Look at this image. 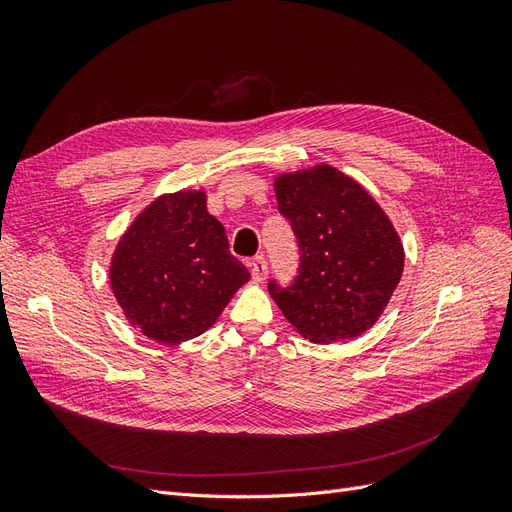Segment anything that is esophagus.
<instances>
[{
    "instance_id": "esophagus-1",
    "label": "esophagus",
    "mask_w": 512,
    "mask_h": 512,
    "mask_svg": "<svg viewBox=\"0 0 512 512\" xmlns=\"http://www.w3.org/2000/svg\"><path fill=\"white\" fill-rule=\"evenodd\" d=\"M250 271H252V280H254V282H262V280H265V277H267V271H269L267 260L262 258V256L252 258V260H250Z\"/></svg>"
}]
</instances>
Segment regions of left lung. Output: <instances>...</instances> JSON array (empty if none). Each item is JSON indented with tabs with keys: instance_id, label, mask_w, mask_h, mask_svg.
Segmentation results:
<instances>
[{
	"instance_id": "1",
	"label": "left lung",
	"mask_w": 512,
	"mask_h": 512,
	"mask_svg": "<svg viewBox=\"0 0 512 512\" xmlns=\"http://www.w3.org/2000/svg\"><path fill=\"white\" fill-rule=\"evenodd\" d=\"M280 213L299 241L292 286L269 282L273 301L303 337L342 342L371 329L404 273V245L361 183L329 164L275 179Z\"/></svg>"
}]
</instances>
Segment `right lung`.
Returning <instances> with one entry per match:
<instances>
[{"instance_id":"add662e5","label":"right lung","mask_w":512,"mask_h":512,"mask_svg":"<svg viewBox=\"0 0 512 512\" xmlns=\"http://www.w3.org/2000/svg\"><path fill=\"white\" fill-rule=\"evenodd\" d=\"M111 288L134 329L158 344L205 333L247 280L207 194H164L136 215L111 260Z\"/></svg>"}]
</instances>
